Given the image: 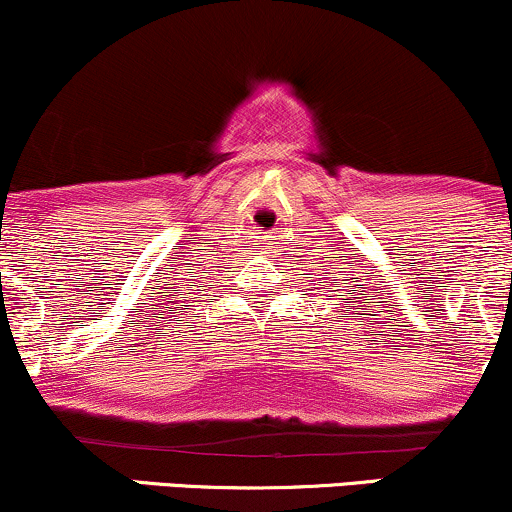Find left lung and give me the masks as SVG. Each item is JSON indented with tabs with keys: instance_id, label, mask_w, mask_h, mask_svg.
<instances>
[{
	"instance_id": "obj_1",
	"label": "left lung",
	"mask_w": 512,
	"mask_h": 512,
	"mask_svg": "<svg viewBox=\"0 0 512 512\" xmlns=\"http://www.w3.org/2000/svg\"><path fill=\"white\" fill-rule=\"evenodd\" d=\"M334 281H337V279H334ZM346 281H349V279H346ZM358 286H361V284H358ZM339 291H342V289H339ZM363 296H366V293H363ZM342 301H351V298H342ZM351 303H354V301H351Z\"/></svg>"
}]
</instances>
